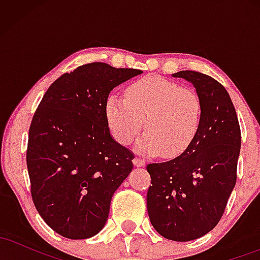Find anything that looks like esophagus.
Returning a JSON list of instances; mask_svg holds the SVG:
<instances>
[{
	"mask_svg": "<svg viewBox=\"0 0 260 260\" xmlns=\"http://www.w3.org/2000/svg\"><path fill=\"white\" fill-rule=\"evenodd\" d=\"M133 164H134V166H137V168H140V166H144L145 161L143 159H139V157H134Z\"/></svg>",
	"mask_w": 260,
	"mask_h": 260,
	"instance_id": "obj_1",
	"label": "esophagus"
}]
</instances>
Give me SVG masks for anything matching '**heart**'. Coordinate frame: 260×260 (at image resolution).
Masks as SVG:
<instances>
[{
  "label": "heart",
  "instance_id": "heart-1",
  "mask_svg": "<svg viewBox=\"0 0 260 260\" xmlns=\"http://www.w3.org/2000/svg\"><path fill=\"white\" fill-rule=\"evenodd\" d=\"M105 112L112 136L128 145L142 131L139 153L176 157L192 145L202 123L197 92L159 76L140 78L126 89V98L110 95Z\"/></svg>",
  "mask_w": 260,
  "mask_h": 260
}]
</instances>
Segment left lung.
<instances>
[{"label":"left lung","instance_id":"1","mask_svg":"<svg viewBox=\"0 0 260 260\" xmlns=\"http://www.w3.org/2000/svg\"><path fill=\"white\" fill-rule=\"evenodd\" d=\"M172 76L196 88L202 123L184 153L147 166L151 178L147 208L161 236L187 242L207 235L221 219L237 178L241 129L231 98L217 80L194 71Z\"/></svg>","mask_w":260,"mask_h":260}]
</instances>
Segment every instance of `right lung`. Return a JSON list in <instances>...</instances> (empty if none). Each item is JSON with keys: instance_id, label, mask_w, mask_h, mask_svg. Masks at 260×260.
Wrapping results in <instances>:
<instances>
[{"instance_id": "right-lung-1", "label": "right lung", "mask_w": 260, "mask_h": 260, "mask_svg": "<svg viewBox=\"0 0 260 260\" xmlns=\"http://www.w3.org/2000/svg\"><path fill=\"white\" fill-rule=\"evenodd\" d=\"M143 73L104 62L79 66L50 85L29 128L26 166L44 221L71 240L92 237L107 221L113 193L134 154L110 134V91Z\"/></svg>"}]
</instances>
